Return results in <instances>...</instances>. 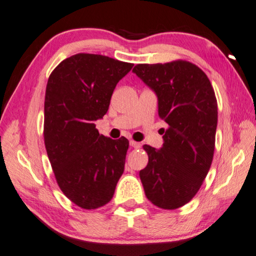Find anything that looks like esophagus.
Listing matches in <instances>:
<instances>
[{
	"mask_svg": "<svg viewBox=\"0 0 256 256\" xmlns=\"http://www.w3.org/2000/svg\"><path fill=\"white\" fill-rule=\"evenodd\" d=\"M130 146L133 147V148H140V142H136L134 140H130Z\"/></svg>",
	"mask_w": 256,
	"mask_h": 256,
	"instance_id": "34e87169",
	"label": "esophagus"
}]
</instances>
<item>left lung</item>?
I'll return each mask as SVG.
<instances>
[{
  "label": "left lung",
  "mask_w": 256,
  "mask_h": 256,
  "mask_svg": "<svg viewBox=\"0 0 256 256\" xmlns=\"http://www.w3.org/2000/svg\"><path fill=\"white\" fill-rule=\"evenodd\" d=\"M133 72L155 92L158 116L168 124L161 150L144 144L148 164L140 171L144 194L162 209H177L200 190L210 169L217 101L207 74L188 60L136 64Z\"/></svg>",
  "instance_id": "8db88e82"
}]
</instances>
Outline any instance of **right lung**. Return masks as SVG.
I'll return each instance as SVG.
<instances>
[{
    "label": "right lung",
    "instance_id": "1",
    "mask_svg": "<svg viewBox=\"0 0 256 256\" xmlns=\"http://www.w3.org/2000/svg\"><path fill=\"white\" fill-rule=\"evenodd\" d=\"M132 63L95 54H76L49 76L44 98V138L60 188L84 209L112 199L124 172L128 140L98 133L95 120L108 112L117 82Z\"/></svg>",
    "mask_w": 256,
    "mask_h": 256
}]
</instances>
